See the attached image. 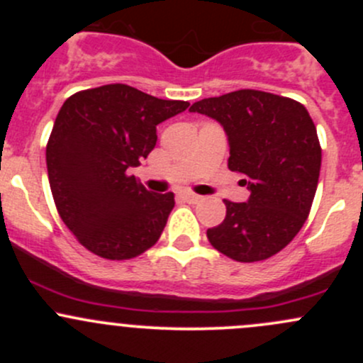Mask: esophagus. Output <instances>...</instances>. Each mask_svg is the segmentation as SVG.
<instances>
[{
	"mask_svg": "<svg viewBox=\"0 0 363 363\" xmlns=\"http://www.w3.org/2000/svg\"><path fill=\"white\" fill-rule=\"evenodd\" d=\"M181 196H182V200H186L188 203H199L203 200V196L195 195V193H191V191H182Z\"/></svg>",
	"mask_w": 363,
	"mask_h": 363,
	"instance_id": "34e87169",
	"label": "esophagus"
}]
</instances>
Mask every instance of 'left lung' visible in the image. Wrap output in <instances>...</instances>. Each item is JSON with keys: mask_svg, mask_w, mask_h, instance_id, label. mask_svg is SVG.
<instances>
[{"mask_svg": "<svg viewBox=\"0 0 363 363\" xmlns=\"http://www.w3.org/2000/svg\"><path fill=\"white\" fill-rule=\"evenodd\" d=\"M218 121L228 138V168L240 172L246 202H228L221 225L207 230L219 252L237 262L270 258L294 240L318 188L321 147L298 101L255 89L203 98L189 107Z\"/></svg>", "mask_w": 363, "mask_h": 363, "instance_id": "1", "label": "left lung"}]
</instances>
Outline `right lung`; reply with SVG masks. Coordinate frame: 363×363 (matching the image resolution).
<instances>
[{
  "label": "right lung",
  "instance_id": "add662e5",
  "mask_svg": "<svg viewBox=\"0 0 363 363\" xmlns=\"http://www.w3.org/2000/svg\"><path fill=\"white\" fill-rule=\"evenodd\" d=\"M188 107L126 84L65 101L47 144V172L61 219L86 250L128 259L158 242L174 193L147 191L128 170L155 149L156 126Z\"/></svg>",
  "mask_w": 363,
  "mask_h": 363
}]
</instances>
